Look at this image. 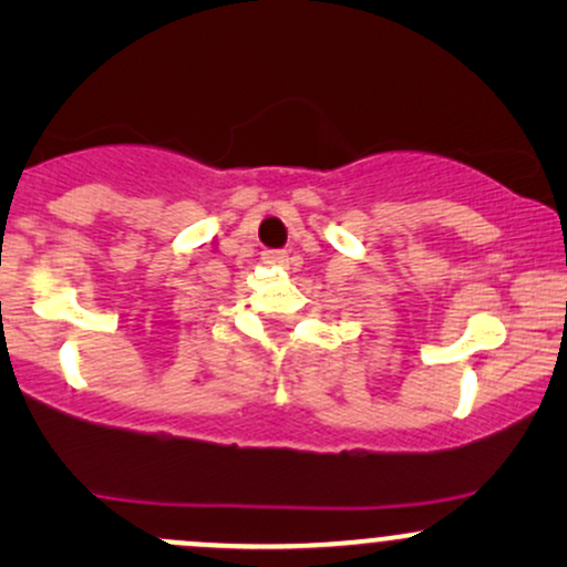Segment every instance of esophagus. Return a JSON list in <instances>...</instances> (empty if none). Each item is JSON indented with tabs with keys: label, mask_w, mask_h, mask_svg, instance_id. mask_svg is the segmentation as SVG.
<instances>
[{
	"label": "esophagus",
	"mask_w": 567,
	"mask_h": 567,
	"mask_svg": "<svg viewBox=\"0 0 567 567\" xmlns=\"http://www.w3.org/2000/svg\"><path fill=\"white\" fill-rule=\"evenodd\" d=\"M264 261L266 264H279V266H288L292 258L288 256V250H266L264 252Z\"/></svg>",
	"instance_id": "obj_1"
}]
</instances>
